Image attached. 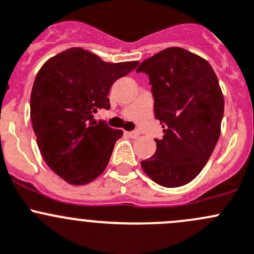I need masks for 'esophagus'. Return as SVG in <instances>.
Listing matches in <instances>:
<instances>
[{
  "mask_svg": "<svg viewBox=\"0 0 254 254\" xmlns=\"http://www.w3.org/2000/svg\"><path fill=\"white\" fill-rule=\"evenodd\" d=\"M125 134L127 135L129 137H132V139H136L139 136V131H125Z\"/></svg>",
  "mask_w": 254,
  "mask_h": 254,
  "instance_id": "34e87169",
  "label": "esophagus"
}]
</instances>
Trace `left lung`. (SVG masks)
<instances>
[{
  "instance_id": "1",
  "label": "left lung",
  "mask_w": 254,
  "mask_h": 254,
  "mask_svg": "<svg viewBox=\"0 0 254 254\" xmlns=\"http://www.w3.org/2000/svg\"><path fill=\"white\" fill-rule=\"evenodd\" d=\"M150 77L155 118L163 137L141 167L153 182L176 188L193 181L211 156L221 130L224 96L206 60L182 48H168L140 64Z\"/></svg>"
}]
</instances>
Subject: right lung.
I'll use <instances>...</instances> for the list:
<instances>
[{
  "instance_id": "1",
  "label": "right lung",
  "mask_w": 254,
  "mask_h": 254,
  "mask_svg": "<svg viewBox=\"0 0 254 254\" xmlns=\"http://www.w3.org/2000/svg\"><path fill=\"white\" fill-rule=\"evenodd\" d=\"M137 61L111 64L82 48L49 59L37 73L30 94V119L38 147L54 173L83 186L107 168L122 130L93 115L109 109V89Z\"/></svg>"
}]
</instances>
